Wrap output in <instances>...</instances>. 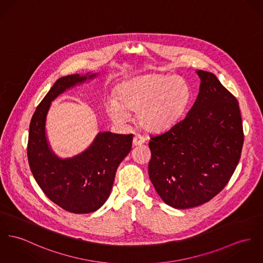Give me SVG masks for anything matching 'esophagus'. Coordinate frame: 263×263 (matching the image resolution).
Returning <instances> with one entry per match:
<instances>
[{
	"label": "esophagus",
	"instance_id": "34e87169",
	"mask_svg": "<svg viewBox=\"0 0 263 263\" xmlns=\"http://www.w3.org/2000/svg\"><path fill=\"white\" fill-rule=\"evenodd\" d=\"M144 142H145V138H144L143 136H141V135H139V134H136V135L134 136V138H133V145H134V146L142 145Z\"/></svg>",
	"mask_w": 263,
	"mask_h": 263
}]
</instances>
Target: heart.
Listing matches in <instances>:
<instances>
[{
  "instance_id": "obj_1",
  "label": "heart",
  "mask_w": 263,
  "mask_h": 263,
  "mask_svg": "<svg viewBox=\"0 0 263 263\" xmlns=\"http://www.w3.org/2000/svg\"><path fill=\"white\" fill-rule=\"evenodd\" d=\"M191 100V88L181 77L149 74L123 82L117 100L110 98L107 111L113 121L124 123L128 111L148 131H161L181 119Z\"/></svg>"
}]
</instances>
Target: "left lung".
I'll return each instance as SVG.
<instances>
[{"mask_svg": "<svg viewBox=\"0 0 263 263\" xmlns=\"http://www.w3.org/2000/svg\"><path fill=\"white\" fill-rule=\"evenodd\" d=\"M196 73L199 93L185 118L149 142L150 180L162 200L177 209L208 202L222 190L244 140L236 98L213 73Z\"/></svg>", "mask_w": 263, "mask_h": 263, "instance_id": "obj_1", "label": "left lung"}]
</instances>
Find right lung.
<instances>
[{"label": "right lung", "mask_w": 263, "mask_h": 263, "mask_svg": "<svg viewBox=\"0 0 263 263\" xmlns=\"http://www.w3.org/2000/svg\"><path fill=\"white\" fill-rule=\"evenodd\" d=\"M97 73L58 79L38 105L30 123L28 160L46 196L66 211L84 214L98 210L108 199L117 168L132 148L133 134L99 132L91 145L71 158H60L46 136L52 101L66 90L97 77Z\"/></svg>", "instance_id": "right-lung-1"}]
</instances>
